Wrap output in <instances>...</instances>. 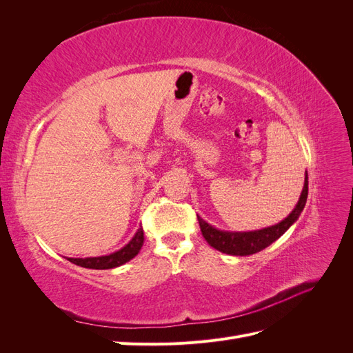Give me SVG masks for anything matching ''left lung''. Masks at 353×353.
I'll return each instance as SVG.
<instances>
[{
	"label": "left lung",
	"mask_w": 353,
	"mask_h": 353,
	"mask_svg": "<svg viewBox=\"0 0 353 353\" xmlns=\"http://www.w3.org/2000/svg\"><path fill=\"white\" fill-rule=\"evenodd\" d=\"M307 199V172L305 174V184L303 190L299 197L297 205L292 210L290 215L284 218L281 222L275 223L272 227H266L262 230L254 231H223L212 227L205 219H201L197 215L200 230L203 237L212 245L222 253L232 254V256H249L258 253L268 248L275 240H279L283 234L290 228L293 223L301 216V213L306 205Z\"/></svg>",
	"instance_id": "1"
}]
</instances>
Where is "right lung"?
<instances>
[{"instance_id":"obj_1","label":"right lung","mask_w":353,"mask_h":353,"mask_svg":"<svg viewBox=\"0 0 353 353\" xmlns=\"http://www.w3.org/2000/svg\"><path fill=\"white\" fill-rule=\"evenodd\" d=\"M143 243L144 232L143 228H138L135 236L130 240V243L125 244L121 250L104 256H95V258H68V261L88 270H112L135 258L138 252L141 250Z\"/></svg>"}]
</instances>
